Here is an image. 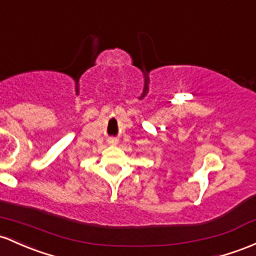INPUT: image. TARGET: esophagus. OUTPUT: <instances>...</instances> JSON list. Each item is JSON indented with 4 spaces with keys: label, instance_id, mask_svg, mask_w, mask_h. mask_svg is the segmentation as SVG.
<instances>
[{
    "label": "esophagus",
    "instance_id": "34e87169",
    "mask_svg": "<svg viewBox=\"0 0 256 256\" xmlns=\"http://www.w3.org/2000/svg\"><path fill=\"white\" fill-rule=\"evenodd\" d=\"M108 142L110 143V144H116V143H118V140H115V138H110V140H109Z\"/></svg>",
    "mask_w": 256,
    "mask_h": 256
}]
</instances>
